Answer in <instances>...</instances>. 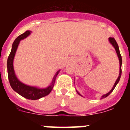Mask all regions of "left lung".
Masks as SVG:
<instances>
[{"label": "left lung", "mask_w": 130, "mask_h": 130, "mask_svg": "<svg viewBox=\"0 0 130 130\" xmlns=\"http://www.w3.org/2000/svg\"><path fill=\"white\" fill-rule=\"evenodd\" d=\"M109 43L112 45V46L115 48V51H116V53H117V56H118V58H119V64H120V71H119V77H118L117 79L116 80L115 83L114 85H113V87H112V89H111V90H110V91L108 93H107V94H105L103 95V96L101 97V98H100L101 100L103 99V98H105L107 97V96H109V95L112 91H113V90L115 89V87L117 86V84H118V83H119V81H120V77H121V74H122V68L121 67H122V57H121V55H120V51H119V45H118V44H117V42H116V40H115L114 38H109ZM76 91H77V92L78 94L80 95V96H83L82 95H81V94H80V93L77 91V90H76Z\"/></svg>", "instance_id": "8db88e82"}]
</instances>
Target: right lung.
<instances>
[{
    "mask_svg": "<svg viewBox=\"0 0 130 130\" xmlns=\"http://www.w3.org/2000/svg\"><path fill=\"white\" fill-rule=\"evenodd\" d=\"M31 32H32L30 30L26 31L25 33L21 34L15 40L12 44L11 52L7 60V70H8V76L9 81H10V86L12 89L15 92L18 93L19 95L26 99L36 100H38L41 98L47 96L51 92L54 87L55 79L59 73L60 70H58L55 73V75L53 77L52 81L46 88H39L34 86H30L19 81L15 73L14 68H13V60H14L15 55L16 51H17L21 40H24L26 37H28L31 34Z\"/></svg>",
    "mask_w": 130,
    "mask_h": 130,
    "instance_id": "right-lung-1",
    "label": "right lung"
}]
</instances>
